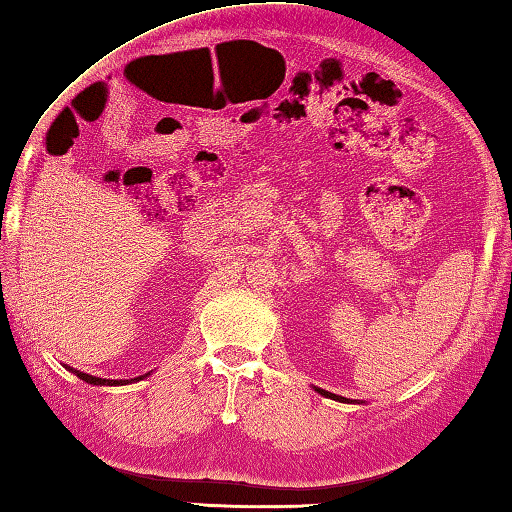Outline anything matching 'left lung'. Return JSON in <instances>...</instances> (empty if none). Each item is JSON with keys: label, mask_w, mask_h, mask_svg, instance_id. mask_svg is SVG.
I'll list each match as a JSON object with an SVG mask.
<instances>
[{"label": "left lung", "mask_w": 512, "mask_h": 512, "mask_svg": "<svg viewBox=\"0 0 512 512\" xmlns=\"http://www.w3.org/2000/svg\"><path fill=\"white\" fill-rule=\"evenodd\" d=\"M315 392L318 394H322V396H327V398H333V401H340V403H351L349 398H345V396H336V394H331V392H327V389H320V387H315ZM356 403V401H353Z\"/></svg>", "instance_id": "1"}]
</instances>
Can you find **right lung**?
<instances>
[{
    "mask_svg": "<svg viewBox=\"0 0 512 512\" xmlns=\"http://www.w3.org/2000/svg\"><path fill=\"white\" fill-rule=\"evenodd\" d=\"M73 371V369H71ZM76 376L80 378V380H85V383H91V385H123V383H127V380H107V378H96V376H91V374H82V371H76ZM147 376V374H145ZM145 376H138V378H132V380H141V378H145ZM132 380H129V383H132Z\"/></svg>",
    "mask_w": 512,
    "mask_h": 512,
    "instance_id": "right-lung-1",
    "label": "right lung"
}]
</instances>
